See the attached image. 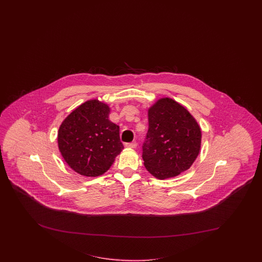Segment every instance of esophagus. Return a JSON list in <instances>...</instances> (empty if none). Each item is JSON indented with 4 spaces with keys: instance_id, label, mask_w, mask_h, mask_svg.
I'll return each instance as SVG.
<instances>
[{
    "instance_id": "esophagus-1",
    "label": "esophagus",
    "mask_w": 262,
    "mask_h": 262,
    "mask_svg": "<svg viewBox=\"0 0 262 262\" xmlns=\"http://www.w3.org/2000/svg\"><path fill=\"white\" fill-rule=\"evenodd\" d=\"M136 146H137V143L135 142V141H134V142L126 143V147H127V148L135 149V148H136Z\"/></svg>"
}]
</instances>
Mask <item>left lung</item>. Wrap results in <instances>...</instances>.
Masks as SVG:
<instances>
[{
	"label": "left lung",
	"mask_w": 262,
	"mask_h": 262,
	"mask_svg": "<svg viewBox=\"0 0 262 262\" xmlns=\"http://www.w3.org/2000/svg\"><path fill=\"white\" fill-rule=\"evenodd\" d=\"M149 129L143 144L146 169L159 180L174 178L190 168L201 150L197 121L181 103L159 99L148 111Z\"/></svg>",
	"instance_id": "left-lung-1"
}]
</instances>
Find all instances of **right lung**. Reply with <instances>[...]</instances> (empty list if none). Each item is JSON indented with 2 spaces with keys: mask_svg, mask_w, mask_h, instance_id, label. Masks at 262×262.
<instances>
[{
  "mask_svg": "<svg viewBox=\"0 0 262 262\" xmlns=\"http://www.w3.org/2000/svg\"><path fill=\"white\" fill-rule=\"evenodd\" d=\"M110 112L106 103L89 100L61 123L57 134L58 149L66 163L78 174H104L124 149L119 126L108 119Z\"/></svg>",
  "mask_w": 262,
  "mask_h": 262,
  "instance_id": "add662e5",
  "label": "right lung"
}]
</instances>
